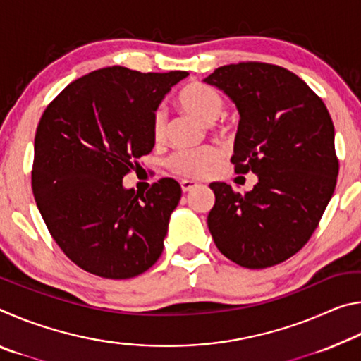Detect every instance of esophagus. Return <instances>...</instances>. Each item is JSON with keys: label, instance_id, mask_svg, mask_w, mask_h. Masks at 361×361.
I'll return each instance as SVG.
<instances>
[{"label": "esophagus", "instance_id": "34e87169", "mask_svg": "<svg viewBox=\"0 0 361 361\" xmlns=\"http://www.w3.org/2000/svg\"><path fill=\"white\" fill-rule=\"evenodd\" d=\"M199 185L197 183H194V181H189V180H183L181 181V189H183V192H189V191H192L194 188H197Z\"/></svg>", "mask_w": 361, "mask_h": 361}]
</instances>
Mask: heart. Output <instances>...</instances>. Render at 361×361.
Segmentation results:
<instances>
[{"label":"heart","instance_id":"b5f03b06","mask_svg":"<svg viewBox=\"0 0 361 361\" xmlns=\"http://www.w3.org/2000/svg\"><path fill=\"white\" fill-rule=\"evenodd\" d=\"M176 103L183 113L191 116L200 124L210 126L215 122L224 109V97L216 89L200 82H189L183 87ZM167 116L162 108H157L151 118V133L156 142L166 137ZM219 132H226L224 126H218ZM221 152L215 146H205V148L195 151H178L169 157L167 166L173 173L186 176V178H200L205 176L216 166Z\"/></svg>","mask_w":361,"mask_h":361}]
</instances>
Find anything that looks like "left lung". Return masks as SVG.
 Here are the masks:
<instances>
[{
  "mask_svg": "<svg viewBox=\"0 0 361 361\" xmlns=\"http://www.w3.org/2000/svg\"><path fill=\"white\" fill-rule=\"evenodd\" d=\"M204 81L239 109L235 173L258 175L245 194L212 183L210 234L235 264L276 266L307 243L334 192L339 161L331 116L301 78L277 65H224Z\"/></svg>",
  "mask_w": 361,
  "mask_h": 361,
  "instance_id": "8db88e82",
  "label": "left lung"
}]
</instances>
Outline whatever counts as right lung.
<instances>
[{"mask_svg": "<svg viewBox=\"0 0 361 361\" xmlns=\"http://www.w3.org/2000/svg\"><path fill=\"white\" fill-rule=\"evenodd\" d=\"M188 71L108 66L76 79L49 103L35 135L32 188L62 252L84 271L132 279L162 255L181 197L173 178L138 194L122 178L151 152V118Z\"/></svg>", "mask_w": 361, "mask_h": 361, "instance_id": "1", "label": "right lung"}]
</instances>
